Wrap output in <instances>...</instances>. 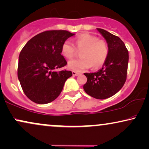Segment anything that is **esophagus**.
Returning <instances> with one entry per match:
<instances>
[{"instance_id":"1","label":"esophagus","mask_w":149,"mask_h":149,"mask_svg":"<svg viewBox=\"0 0 149 149\" xmlns=\"http://www.w3.org/2000/svg\"><path fill=\"white\" fill-rule=\"evenodd\" d=\"M72 74H73V76H78V75L80 74V73H78V72H76V71H72Z\"/></svg>"}]
</instances>
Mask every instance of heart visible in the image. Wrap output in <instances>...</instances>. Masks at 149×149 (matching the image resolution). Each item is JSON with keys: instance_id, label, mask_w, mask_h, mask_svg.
I'll list each match as a JSON object with an SVG mask.
<instances>
[{"instance_id": "obj_1", "label": "heart", "mask_w": 149, "mask_h": 149, "mask_svg": "<svg viewBox=\"0 0 149 149\" xmlns=\"http://www.w3.org/2000/svg\"><path fill=\"white\" fill-rule=\"evenodd\" d=\"M76 49L81 50L79 59L68 63V67L75 71H82L92 67L99 68L104 65L109 55V46L102 39H98L90 33H82L74 39ZM76 49L69 40H65L61 47V54L67 59L76 55Z\"/></svg>"}]
</instances>
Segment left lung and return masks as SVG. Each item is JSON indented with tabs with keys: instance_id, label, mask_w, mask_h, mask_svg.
Wrapping results in <instances>:
<instances>
[{
	"instance_id": "left-lung-1",
	"label": "left lung",
	"mask_w": 149,
	"mask_h": 149,
	"mask_svg": "<svg viewBox=\"0 0 149 149\" xmlns=\"http://www.w3.org/2000/svg\"><path fill=\"white\" fill-rule=\"evenodd\" d=\"M107 40L109 55L102 69L95 73H84L87 78L83 88L90 96L103 100L113 96L125 84L127 76L129 52L119 37L97 28Z\"/></svg>"
}]
</instances>
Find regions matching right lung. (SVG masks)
<instances>
[{"mask_svg": "<svg viewBox=\"0 0 149 149\" xmlns=\"http://www.w3.org/2000/svg\"><path fill=\"white\" fill-rule=\"evenodd\" d=\"M75 35L65 30L38 33L27 42L20 53L18 78L28 98L37 104H47L58 97L71 71H55L67 63L61 55L63 43Z\"/></svg>", "mask_w": 149, "mask_h": 149, "instance_id": "1", "label": "right lung"}]
</instances>
